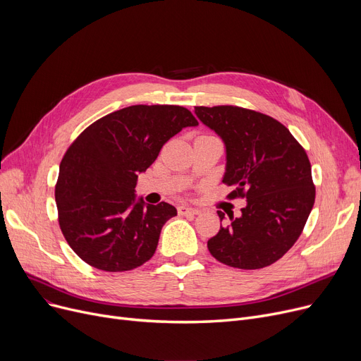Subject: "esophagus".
I'll return each mask as SVG.
<instances>
[{
  "mask_svg": "<svg viewBox=\"0 0 361 361\" xmlns=\"http://www.w3.org/2000/svg\"><path fill=\"white\" fill-rule=\"evenodd\" d=\"M178 214L183 215V216H195L199 214L197 209H195V207H188V206H178Z\"/></svg>",
  "mask_w": 361,
  "mask_h": 361,
  "instance_id": "1",
  "label": "esophagus"
}]
</instances>
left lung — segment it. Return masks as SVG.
Returning <instances> with one entry per match:
<instances>
[{
	"mask_svg": "<svg viewBox=\"0 0 361 361\" xmlns=\"http://www.w3.org/2000/svg\"><path fill=\"white\" fill-rule=\"evenodd\" d=\"M197 118L225 143L222 183L228 199H245L241 216L207 241L211 255L238 269H260L286 255L305 228L314 204L312 165L290 130L253 109L195 106ZM221 221L224 214L218 211Z\"/></svg>",
	"mask_w": 361,
	"mask_h": 361,
	"instance_id": "left-lung-1",
	"label": "left lung"
}]
</instances>
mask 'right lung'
<instances>
[{
    "instance_id": "1",
    "label": "right lung",
    "mask_w": 361,
    "mask_h": 361,
    "mask_svg": "<svg viewBox=\"0 0 361 361\" xmlns=\"http://www.w3.org/2000/svg\"><path fill=\"white\" fill-rule=\"evenodd\" d=\"M178 105H131L92 123L67 149L55 184L59 224L90 267L124 272L154 256L169 203L136 202L137 177L184 127L197 126Z\"/></svg>"
}]
</instances>
